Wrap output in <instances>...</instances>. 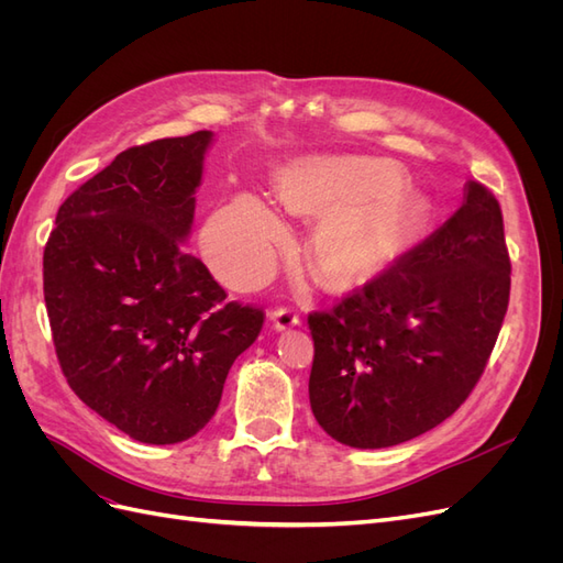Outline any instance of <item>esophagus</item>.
<instances>
[{
  "label": "esophagus",
  "mask_w": 563,
  "mask_h": 563,
  "mask_svg": "<svg viewBox=\"0 0 563 563\" xmlns=\"http://www.w3.org/2000/svg\"><path fill=\"white\" fill-rule=\"evenodd\" d=\"M272 323H275L277 331H286L291 327H298L300 323V314L294 310V308H277L275 312H272Z\"/></svg>",
  "instance_id": "esophagus-1"
}]
</instances>
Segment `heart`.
Wrapping results in <instances>:
<instances>
[{"instance_id":"b5f03b06","label":"heart","mask_w":563,"mask_h":563,"mask_svg":"<svg viewBox=\"0 0 563 563\" xmlns=\"http://www.w3.org/2000/svg\"><path fill=\"white\" fill-rule=\"evenodd\" d=\"M401 172L385 159L312 157L286 166L275 192L288 211L317 218L310 263L335 288L364 284L404 253L422 228V209L399 192ZM286 240L282 218L249 192L220 207L203 230L211 267L234 286H253Z\"/></svg>"}]
</instances>
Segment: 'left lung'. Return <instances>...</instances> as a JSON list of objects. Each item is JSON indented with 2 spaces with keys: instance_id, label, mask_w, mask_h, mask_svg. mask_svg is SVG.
Segmentation results:
<instances>
[{
  "instance_id": "1",
  "label": "left lung",
  "mask_w": 563,
  "mask_h": 563,
  "mask_svg": "<svg viewBox=\"0 0 563 563\" xmlns=\"http://www.w3.org/2000/svg\"><path fill=\"white\" fill-rule=\"evenodd\" d=\"M509 272L500 203L470 180L428 240L333 310L310 312V406L323 432L385 449L453 416L498 340Z\"/></svg>"
}]
</instances>
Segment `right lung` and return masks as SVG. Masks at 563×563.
Masks as SVG:
<instances>
[{
  "label": "right lung",
  "mask_w": 563,
  "mask_h": 563,
  "mask_svg": "<svg viewBox=\"0 0 563 563\" xmlns=\"http://www.w3.org/2000/svg\"><path fill=\"white\" fill-rule=\"evenodd\" d=\"M211 131L119 152L79 185L44 249V300L67 385L143 444L207 424L228 371L263 329L185 251Z\"/></svg>",
  "instance_id": "1"
}]
</instances>
